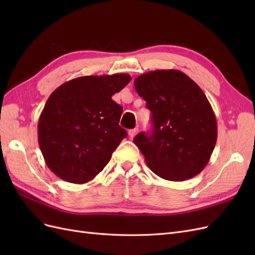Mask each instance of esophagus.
Instances as JSON below:
<instances>
[{
  "label": "esophagus",
  "instance_id": "obj_1",
  "mask_svg": "<svg viewBox=\"0 0 255 255\" xmlns=\"http://www.w3.org/2000/svg\"><path fill=\"white\" fill-rule=\"evenodd\" d=\"M137 134H138V128H133V129H129L128 130V136L130 138H134Z\"/></svg>",
  "mask_w": 255,
  "mask_h": 255
}]
</instances>
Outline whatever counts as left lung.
<instances>
[{"label":"left lung","instance_id":"obj_1","mask_svg":"<svg viewBox=\"0 0 255 255\" xmlns=\"http://www.w3.org/2000/svg\"><path fill=\"white\" fill-rule=\"evenodd\" d=\"M134 86L152 114V132L134 138L146 165L173 182L199 174L217 141V121L202 89L174 69L143 73Z\"/></svg>","mask_w":255,"mask_h":255}]
</instances>
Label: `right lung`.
Listing matches in <instances>:
<instances>
[{
    "mask_svg": "<svg viewBox=\"0 0 255 255\" xmlns=\"http://www.w3.org/2000/svg\"><path fill=\"white\" fill-rule=\"evenodd\" d=\"M129 81L126 73L81 76L52 92L38 121V143L61 180L87 183L109 164L127 136L119 126L122 107L112 97Z\"/></svg>",
    "mask_w": 255,
    "mask_h": 255,
    "instance_id": "obj_1",
    "label": "right lung"
}]
</instances>
